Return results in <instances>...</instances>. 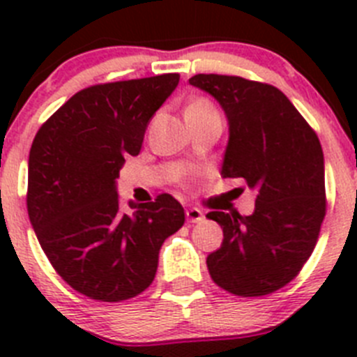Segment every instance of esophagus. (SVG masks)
Listing matches in <instances>:
<instances>
[{
  "label": "esophagus",
  "mask_w": 357,
  "mask_h": 357,
  "mask_svg": "<svg viewBox=\"0 0 357 357\" xmlns=\"http://www.w3.org/2000/svg\"><path fill=\"white\" fill-rule=\"evenodd\" d=\"M185 220L189 223H197L200 220H204V213L200 209H197V207H189V209H185Z\"/></svg>",
  "instance_id": "esophagus-1"
}]
</instances>
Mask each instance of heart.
<instances>
[{
  "label": "heart",
  "instance_id": "b5f03b06",
  "mask_svg": "<svg viewBox=\"0 0 357 357\" xmlns=\"http://www.w3.org/2000/svg\"><path fill=\"white\" fill-rule=\"evenodd\" d=\"M185 112H191V114H206V112H214V109L206 100H195L193 103H189Z\"/></svg>",
  "mask_w": 357,
  "mask_h": 357
}]
</instances>
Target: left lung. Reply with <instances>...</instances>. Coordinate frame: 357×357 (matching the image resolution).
Returning <instances> with one entry per match:
<instances>
[{
    "label": "left lung",
    "instance_id": "1",
    "mask_svg": "<svg viewBox=\"0 0 357 357\" xmlns=\"http://www.w3.org/2000/svg\"><path fill=\"white\" fill-rule=\"evenodd\" d=\"M189 84L220 103L229 123L223 178L255 191L250 216L213 211L222 247L207 255L220 288L261 296L286 286L317 245L326 216L324 151L313 128L277 87L227 75H195Z\"/></svg>",
    "mask_w": 357,
    "mask_h": 357
}]
</instances>
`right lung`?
<instances>
[{
	"label": "right lung",
	"mask_w": 357,
	"mask_h": 357,
	"mask_svg": "<svg viewBox=\"0 0 357 357\" xmlns=\"http://www.w3.org/2000/svg\"><path fill=\"white\" fill-rule=\"evenodd\" d=\"M178 75L93 85L71 96L37 132L28 159V216L56 273L94 301H127L151 284L164 239L184 225L169 195L128 202L118 182Z\"/></svg>",
	"instance_id": "right-lung-1"
}]
</instances>
